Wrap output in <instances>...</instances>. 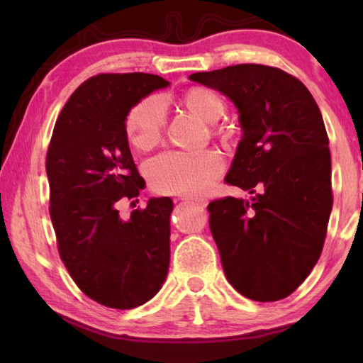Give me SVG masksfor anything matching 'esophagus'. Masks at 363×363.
Here are the masks:
<instances>
[{
    "instance_id": "34e87169",
    "label": "esophagus",
    "mask_w": 363,
    "mask_h": 363,
    "mask_svg": "<svg viewBox=\"0 0 363 363\" xmlns=\"http://www.w3.org/2000/svg\"><path fill=\"white\" fill-rule=\"evenodd\" d=\"M186 203H190V205H195L199 208H205L206 206V201L205 200H200V199H192V196H184L182 199Z\"/></svg>"
}]
</instances>
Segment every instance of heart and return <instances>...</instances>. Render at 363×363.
<instances>
[{"label":"heart","mask_w":363,"mask_h":363,"mask_svg":"<svg viewBox=\"0 0 363 363\" xmlns=\"http://www.w3.org/2000/svg\"><path fill=\"white\" fill-rule=\"evenodd\" d=\"M181 104L189 112L211 123L214 136H225L224 126L216 120L225 113L227 104L216 91L205 86H190L181 96ZM167 104L160 96H145L134 104L126 115V136L130 144L147 152L160 144L167 130ZM224 160L220 153L206 149L199 152L169 150L152 158L145 167L147 179L158 194L200 195L223 173Z\"/></svg>","instance_id":"1"}]
</instances>
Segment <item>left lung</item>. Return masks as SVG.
Masks as SVG:
<instances>
[{
    "mask_svg": "<svg viewBox=\"0 0 363 363\" xmlns=\"http://www.w3.org/2000/svg\"><path fill=\"white\" fill-rule=\"evenodd\" d=\"M189 78L237 106L243 138L225 182L256 194L251 201L224 196L208 205L225 277L253 301L290 296L320 257L333 206L317 102L296 77L270 65L238 64Z\"/></svg>",
    "mask_w": 363,
    "mask_h": 363,
    "instance_id": "8db88e82",
    "label": "left lung"
}]
</instances>
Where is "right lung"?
Wrapping results in <instances>:
<instances>
[{
    "instance_id": "1",
    "label": "right lung",
    "mask_w": 363,
    "mask_h": 363,
    "mask_svg": "<svg viewBox=\"0 0 363 363\" xmlns=\"http://www.w3.org/2000/svg\"><path fill=\"white\" fill-rule=\"evenodd\" d=\"M164 86L167 79L152 73L91 77L67 101L48 147L59 256L79 290L112 309L147 303L168 274L171 199H150L128 220L116 210L144 187L128 145L126 115Z\"/></svg>"
}]
</instances>
